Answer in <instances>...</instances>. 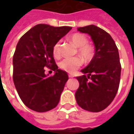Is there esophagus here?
Masks as SVG:
<instances>
[{"instance_id": "1", "label": "esophagus", "mask_w": 134, "mask_h": 134, "mask_svg": "<svg viewBox=\"0 0 134 134\" xmlns=\"http://www.w3.org/2000/svg\"><path fill=\"white\" fill-rule=\"evenodd\" d=\"M69 77L70 78H71V77H73V75H69Z\"/></svg>"}]
</instances>
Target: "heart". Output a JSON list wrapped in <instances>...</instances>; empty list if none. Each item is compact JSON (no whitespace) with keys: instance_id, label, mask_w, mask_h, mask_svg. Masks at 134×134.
<instances>
[{"instance_id":"1","label":"heart","mask_w":134,"mask_h":134,"mask_svg":"<svg viewBox=\"0 0 134 134\" xmlns=\"http://www.w3.org/2000/svg\"><path fill=\"white\" fill-rule=\"evenodd\" d=\"M71 42L78 47L77 51L83 59L88 62L91 60L93 56L92 48L88 43V39L84 34L80 33H75L70 37ZM52 54L55 58H59L60 57V42H57L52 48ZM83 64V61L78 57H67L63 59L59 63V68L65 71L73 74L80 68Z\"/></svg>"}]
</instances>
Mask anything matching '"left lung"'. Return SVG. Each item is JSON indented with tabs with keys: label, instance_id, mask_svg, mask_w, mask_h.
I'll return each mask as SVG.
<instances>
[{
	"label": "left lung",
	"instance_id": "1",
	"mask_svg": "<svg viewBox=\"0 0 134 134\" xmlns=\"http://www.w3.org/2000/svg\"><path fill=\"white\" fill-rule=\"evenodd\" d=\"M77 30L90 35L95 53L90 64L81 70L84 75L77 77L80 85L75 92L76 101L85 110L100 112L110 104L119 90L121 66L118 48L110 35L97 26Z\"/></svg>",
	"mask_w": 134,
	"mask_h": 134
}]
</instances>
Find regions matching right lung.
Returning a JSON list of instances; mask_svg holds the SVG:
<instances>
[{
	"mask_svg": "<svg viewBox=\"0 0 134 134\" xmlns=\"http://www.w3.org/2000/svg\"><path fill=\"white\" fill-rule=\"evenodd\" d=\"M71 30V27H56L40 24L29 30L18 41L13 55V82L21 100L33 110L47 112L59 103L69 76L58 69L52 48ZM45 67L55 74L47 76Z\"/></svg>",
	"mask_w": 134,
	"mask_h": 134,
	"instance_id": "1",
	"label": "right lung"
}]
</instances>
